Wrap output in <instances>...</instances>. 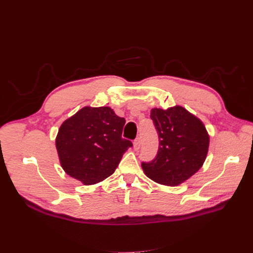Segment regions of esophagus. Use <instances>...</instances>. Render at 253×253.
Wrapping results in <instances>:
<instances>
[{"label": "esophagus", "mask_w": 253, "mask_h": 253, "mask_svg": "<svg viewBox=\"0 0 253 253\" xmlns=\"http://www.w3.org/2000/svg\"><path fill=\"white\" fill-rule=\"evenodd\" d=\"M133 148L135 151H138L140 149V138L137 137L133 142Z\"/></svg>", "instance_id": "34e87169"}]
</instances>
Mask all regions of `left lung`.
I'll list each match as a JSON object with an SVG mask.
<instances>
[{"label": "left lung", "mask_w": 253, "mask_h": 253, "mask_svg": "<svg viewBox=\"0 0 253 253\" xmlns=\"http://www.w3.org/2000/svg\"><path fill=\"white\" fill-rule=\"evenodd\" d=\"M151 119L159 135L157 157L142 163L144 174L157 183L175 187L193 176L207 157L209 134L200 119L181 105L154 108Z\"/></svg>", "instance_id": "obj_1"}]
</instances>
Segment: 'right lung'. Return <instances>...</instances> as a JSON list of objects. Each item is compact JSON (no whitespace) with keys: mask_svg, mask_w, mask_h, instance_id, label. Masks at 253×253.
Segmentation results:
<instances>
[{"mask_svg":"<svg viewBox=\"0 0 253 253\" xmlns=\"http://www.w3.org/2000/svg\"><path fill=\"white\" fill-rule=\"evenodd\" d=\"M125 119L110 106L86 105L64 120L55 145L66 174L85 185L98 183L112 175L124 153L132 147L122 138Z\"/></svg>","mask_w":253,"mask_h":253,"instance_id":"1","label":"right lung"}]
</instances>
